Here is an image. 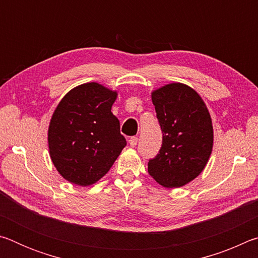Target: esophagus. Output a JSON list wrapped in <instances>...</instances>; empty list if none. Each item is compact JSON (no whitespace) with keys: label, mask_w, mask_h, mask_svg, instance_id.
<instances>
[{"label":"esophagus","mask_w":258,"mask_h":258,"mask_svg":"<svg viewBox=\"0 0 258 258\" xmlns=\"http://www.w3.org/2000/svg\"><path fill=\"white\" fill-rule=\"evenodd\" d=\"M128 143H130L131 147H133V148L137 147V145H138V138L137 137H132V138L128 140Z\"/></svg>","instance_id":"esophagus-1"}]
</instances>
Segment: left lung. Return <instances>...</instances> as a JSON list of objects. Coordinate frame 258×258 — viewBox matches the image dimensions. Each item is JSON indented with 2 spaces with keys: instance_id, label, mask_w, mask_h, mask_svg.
I'll use <instances>...</instances> for the list:
<instances>
[{
  "instance_id": "left-lung-1",
  "label": "left lung",
  "mask_w": 258,
  "mask_h": 258,
  "mask_svg": "<svg viewBox=\"0 0 258 258\" xmlns=\"http://www.w3.org/2000/svg\"><path fill=\"white\" fill-rule=\"evenodd\" d=\"M163 143L149 159L148 173L165 187H180L197 177L213 149L211 115L190 86L172 83L152 92Z\"/></svg>"
}]
</instances>
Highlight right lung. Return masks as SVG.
I'll return each instance as SVG.
<instances>
[{
    "instance_id": "1",
    "label": "right lung",
    "mask_w": 258,
    "mask_h": 258,
    "mask_svg": "<svg viewBox=\"0 0 258 258\" xmlns=\"http://www.w3.org/2000/svg\"><path fill=\"white\" fill-rule=\"evenodd\" d=\"M117 92L86 83L64 95L52 116L47 141L61 176L82 186L106 175L126 146L111 106Z\"/></svg>"
}]
</instances>
